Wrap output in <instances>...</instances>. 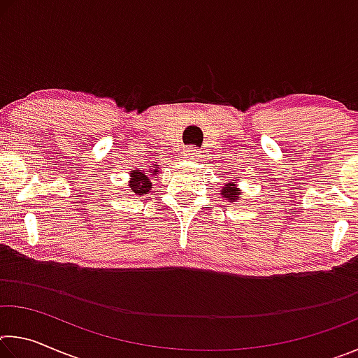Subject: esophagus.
<instances>
[{
  "label": "esophagus",
  "mask_w": 358,
  "mask_h": 358,
  "mask_svg": "<svg viewBox=\"0 0 358 358\" xmlns=\"http://www.w3.org/2000/svg\"><path fill=\"white\" fill-rule=\"evenodd\" d=\"M185 156H186L189 161H196V162H199V159H201V153H199V151L196 150V147L186 148Z\"/></svg>",
  "instance_id": "1"
}]
</instances>
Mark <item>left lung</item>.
Segmentation results:
<instances>
[{
  "mask_svg": "<svg viewBox=\"0 0 358 358\" xmlns=\"http://www.w3.org/2000/svg\"><path fill=\"white\" fill-rule=\"evenodd\" d=\"M221 196L226 197V201H229V202L238 201V199L241 197V192H240L238 187L235 186V180H234V183H229V185H224L222 186Z\"/></svg>",
  "mask_w": 358,
  "mask_h": 358,
  "instance_id": "1",
  "label": "left lung"
}]
</instances>
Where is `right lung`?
<instances>
[{
	"mask_svg": "<svg viewBox=\"0 0 358 358\" xmlns=\"http://www.w3.org/2000/svg\"><path fill=\"white\" fill-rule=\"evenodd\" d=\"M150 173L147 175L145 172H132L131 173V181H129V187L132 189V192L137 194V196H145V194H148L151 189V178L150 177H156L157 173V169H153V171H148Z\"/></svg>",
	"mask_w": 358,
	"mask_h": 358,
	"instance_id": "add662e5",
	"label": "right lung"
}]
</instances>
